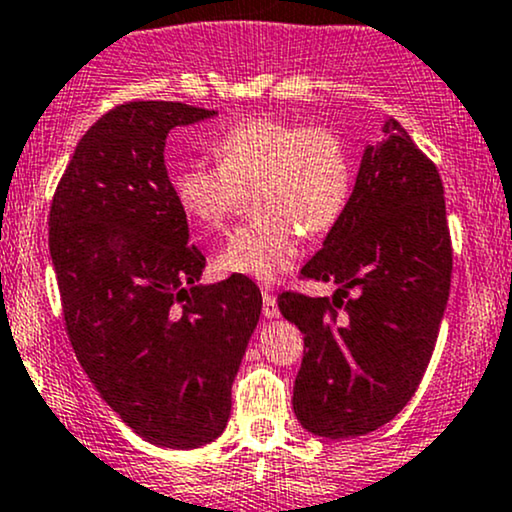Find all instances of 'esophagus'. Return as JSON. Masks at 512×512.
<instances>
[{"label": "esophagus", "instance_id": "obj_1", "mask_svg": "<svg viewBox=\"0 0 512 512\" xmlns=\"http://www.w3.org/2000/svg\"><path fill=\"white\" fill-rule=\"evenodd\" d=\"M262 316L265 318H279V306L277 299H274L272 291H262Z\"/></svg>", "mask_w": 512, "mask_h": 512}]
</instances>
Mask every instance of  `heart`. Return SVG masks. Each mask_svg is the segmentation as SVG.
<instances>
[{"label":"heart","mask_w":512,"mask_h":512,"mask_svg":"<svg viewBox=\"0 0 512 512\" xmlns=\"http://www.w3.org/2000/svg\"><path fill=\"white\" fill-rule=\"evenodd\" d=\"M218 165L187 160L172 172L179 209L201 230H223L255 189V223L218 255V269L260 284L277 282L301 257L303 230L338 226L352 196L355 160L338 133L269 116L245 119L213 140Z\"/></svg>","instance_id":"heart-1"}]
</instances>
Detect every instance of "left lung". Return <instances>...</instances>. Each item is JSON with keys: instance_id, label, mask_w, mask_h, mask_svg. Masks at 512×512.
<instances>
[{"instance_id": "1", "label": "left lung", "mask_w": 512, "mask_h": 512, "mask_svg": "<svg viewBox=\"0 0 512 512\" xmlns=\"http://www.w3.org/2000/svg\"><path fill=\"white\" fill-rule=\"evenodd\" d=\"M301 277L338 291L333 301L279 296L282 316L303 333L296 418L330 440L367 435L413 398L452 282L440 172L396 119L364 148L350 204Z\"/></svg>"}]
</instances>
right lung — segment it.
Returning a JSON list of instances; mask_svg holds the SVG:
<instances>
[{
    "mask_svg": "<svg viewBox=\"0 0 512 512\" xmlns=\"http://www.w3.org/2000/svg\"><path fill=\"white\" fill-rule=\"evenodd\" d=\"M216 111L126 101L84 133L55 189L48 245L72 350L143 440L209 445L262 311L247 277L199 284L206 257L165 167L167 133Z\"/></svg>",
    "mask_w": 512,
    "mask_h": 512,
    "instance_id": "right-lung-1",
    "label": "right lung"
}]
</instances>
